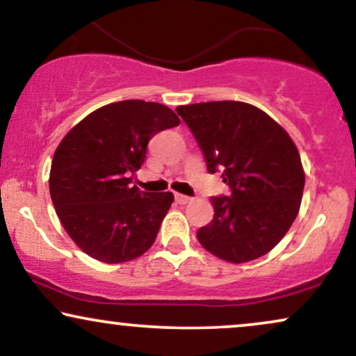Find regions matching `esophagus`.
Segmentation results:
<instances>
[{"label":"esophagus","instance_id":"esophagus-1","mask_svg":"<svg viewBox=\"0 0 356 356\" xmlns=\"http://www.w3.org/2000/svg\"><path fill=\"white\" fill-rule=\"evenodd\" d=\"M175 200H177V203H179V204H188V203H191V201H193V198H190V196L179 195V193L175 195Z\"/></svg>","mask_w":356,"mask_h":356}]
</instances>
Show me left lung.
Listing matches in <instances>:
<instances>
[{
  "mask_svg": "<svg viewBox=\"0 0 356 356\" xmlns=\"http://www.w3.org/2000/svg\"><path fill=\"white\" fill-rule=\"evenodd\" d=\"M209 173L222 171L231 196L211 198L213 221L196 232L206 251L254 261L280 243L299 214L305 173L299 150L274 118L251 104L221 100L179 105Z\"/></svg>",
  "mask_w": 356,
  "mask_h": 356,
  "instance_id": "left-lung-1",
  "label": "left lung"
}]
</instances>
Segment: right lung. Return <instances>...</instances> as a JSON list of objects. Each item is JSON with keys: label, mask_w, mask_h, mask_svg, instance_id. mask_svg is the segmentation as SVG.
Returning a JSON list of instances; mask_svg holds the SVG:
<instances>
[{"label": "right lung", "mask_w": 356, "mask_h": 356, "mask_svg": "<svg viewBox=\"0 0 356 356\" xmlns=\"http://www.w3.org/2000/svg\"><path fill=\"white\" fill-rule=\"evenodd\" d=\"M179 125L166 105L122 100L82 118L52 156L49 191L60 225L90 257L105 264L134 261L155 243L173 193L131 186L148 142Z\"/></svg>", "instance_id": "1"}]
</instances>
